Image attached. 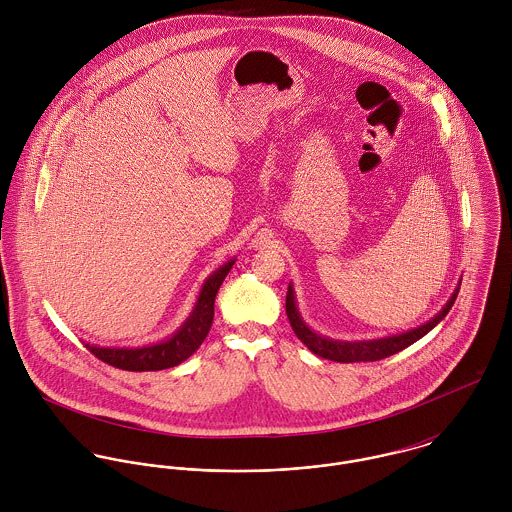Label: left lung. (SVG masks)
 <instances>
[{
  "instance_id": "obj_1",
  "label": "left lung",
  "mask_w": 512,
  "mask_h": 512,
  "mask_svg": "<svg viewBox=\"0 0 512 512\" xmlns=\"http://www.w3.org/2000/svg\"><path fill=\"white\" fill-rule=\"evenodd\" d=\"M461 286V284H459ZM459 286L455 288L453 295L449 297V301L441 307L436 317H432L428 323L410 329L406 333L400 335H392V337H384V339H372V341H335L329 337H323L319 333H315L313 329H309L305 325V321L299 315L297 303H295V293L293 288H288L286 295V313L288 319L292 323L293 333L297 335V339L317 357L321 359H329L335 363H372V361H380L386 359L390 355H396L400 351H404L406 347H410L412 343H416L418 339H422L424 335H428L439 321L449 313L451 305L455 303V297L459 293Z\"/></svg>"
}]
</instances>
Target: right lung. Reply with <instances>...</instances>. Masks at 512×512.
<instances>
[{
	"label": "right lung",
	"mask_w": 512,
	"mask_h": 512,
	"mask_svg": "<svg viewBox=\"0 0 512 512\" xmlns=\"http://www.w3.org/2000/svg\"><path fill=\"white\" fill-rule=\"evenodd\" d=\"M234 266V260L222 264L217 272H213L207 282L203 284L197 303L187 317V321L165 341L146 345V347H96L86 345V349L98 357L106 365L116 366L122 370L132 372H146V370H163L177 366L187 361L207 339L213 317H215V297L219 292L220 284L224 282L226 274Z\"/></svg>",
	"instance_id": "add662e5"
}]
</instances>
